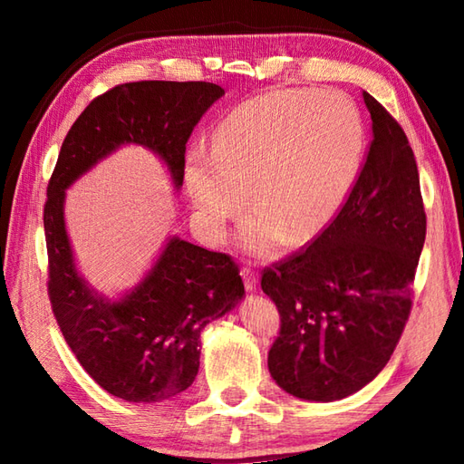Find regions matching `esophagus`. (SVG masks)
<instances>
[{
	"mask_svg": "<svg viewBox=\"0 0 464 464\" xmlns=\"http://www.w3.org/2000/svg\"><path fill=\"white\" fill-rule=\"evenodd\" d=\"M241 277L245 281V289L255 291V287H257V275H255V271L251 267H243Z\"/></svg>",
	"mask_w": 464,
	"mask_h": 464,
	"instance_id": "34e87169",
	"label": "esophagus"
}]
</instances>
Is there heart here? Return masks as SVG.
<instances>
[{
	"mask_svg": "<svg viewBox=\"0 0 464 464\" xmlns=\"http://www.w3.org/2000/svg\"><path fill=\"white\" fill-rule=\"evenodd\" d=\"M364 145L362 120L349 95L337 90L269 92L243 102L213 133V145H195L185 157V187L195 221L209 241L247 203L241 243L271 257L285 239L321 233L347 199Z\"/></svg>",
	"mask_w": 464,
	"mask_h": 464,
	"instance_id": "1",
	"label": "heart"
}]
</instances>
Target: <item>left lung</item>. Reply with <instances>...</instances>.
<instances>
[{"label": "left lung", "mask_w": 464, "mask_h": 464, "mask_svg": "<svg viewBox=\"0 0 464 464\" xmlns=\"http://www.w3.org/2000/svg\"><path fill=\"white\" fill-rule=\"evenodd\" d=\"M372 120L357 181L309 247L263 269L281 331L269 372L289 395L331 402L353 395L389 362L409 321L427 215L402 127L362 92Z\"/></svg>", "instance_id": "left-lung-1"}]
</instances>
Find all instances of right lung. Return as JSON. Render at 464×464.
Returning <instances> with one entry per match:
<instances>
[{
  "label": "right lung",
  "mask_w": 464,
  "mask_h": 464,
  "mask_svg": "<svg viewBox=\"0 0 464 464\" xmlns=\"http://www.w3.org/2000/svg\"><path fill=\"white\" fill-rule=\"evenodd\" d=\"M223 93L207 82L115 85L77 117L47 185V293L55 321L87 374L123 401L160 402L191 387L203 327L245 295L239 265L227 253L171 237L135 289L120 301L105 299L77 275L63 219L65 189L127 143L160 155L179 189L185 143Z\"/></svg>",
  "instance_id": "right-lung-1"
}]
</instances>
